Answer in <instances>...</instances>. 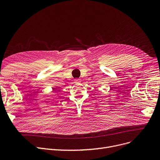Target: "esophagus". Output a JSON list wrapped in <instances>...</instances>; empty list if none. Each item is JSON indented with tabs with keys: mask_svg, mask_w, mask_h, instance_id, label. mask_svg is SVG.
Masks as SVG:
<instances>
[{
	"mask_svg": "<svg viewBox=\"0 0 160 160\" xmlns=\"http://www.w3.org/2000/svg\"><path fill=\"white\" fill-rule=\"evenodd\" d=\"M74 83H80V79H76V80H74Z\"/></svg>",
	"mask_w": 160,
	"mask_h": 160,
	"instance_id": "1",
	"label": "esophagus"
}]
</instances>
